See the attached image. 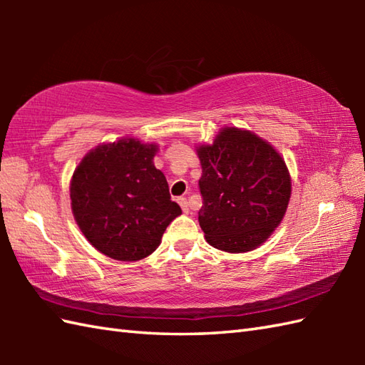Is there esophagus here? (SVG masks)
Masks as SVG:
<instances>
[{
  "instance_id": "1",
  "label": "esophagus",
  "mask_w": 365,
  "mask_h": 365,
  "mask_svg": "<svg viewBox=\"0 0 365 365\" xmlns=\"http://www.w3.org/2000/svg\"><path fill=\"white\" fill-rule=\"evenodd\" d=\"M177 202L180 204L182 210H183L185 213H188V200H187V197H178V199H177Z\"/></svg>"
}]
</instances>
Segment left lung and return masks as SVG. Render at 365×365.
Instances as JSON below:
<instances>
[{
    "instance_id": "1",
    "label": "left lung",
    "mask_w": 365,
    "mask_h": 365,
    "mask_svg": "<svg viewBox=\"0 0 365 365\" xmlns=\"http://www.w3.org/2000/svg\"><path fill=\"white\" fill-rule=\"evenodd\" d=\"M202 165L199 224L207 242L226 252L255 250L282 221L292 183L284 160L251 131L224 128L197 149Z\"/></svg>"
}]
</instances>
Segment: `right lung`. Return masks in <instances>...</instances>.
Returning <instances> with one entry per match:
<instances>
[{
    "instance_id": "1",
    "label": "right lung",
    "mask_w": 365,
    "mask_h": 365,
    "mask_svg": "<svg viewBox=\"0 0 365 365\" xmlns=\"http://www.w3.org/2000/svg\"><path fill=\"white\" fill-rule=\"evenodd\" d=\"M155 153L157 145L120 139L89 152L73 173L71 199L76 224L108 257H147L182 213L170 200L165 174L153 166Z\"/></svg>"
}]
</instances>
